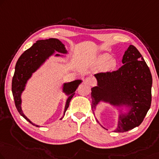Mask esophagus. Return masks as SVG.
<instances>
[{"instance_id":"esophagus-1","label":"esophagus","mask_w":159,"mask_h":159,"mask_svg":"<svg viewBox=\"0 0 159 159\" xmlns=\"http://www.w3.org/2000/svg\"><path fill=\"white\" fill-rule=\"evenodd\" d=\"M85 81H86L87 84H89L90 85H93L94 83H95V80H94V79L92 77H88V78H86V80H85Z\"/></svg>"}]
</instances>
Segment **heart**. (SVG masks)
<instances>
[{
    "mask_svg": "<svg viewBox=\"0 0 159 159\" xmlns=\"http://www.w3.org/2000/svg\"><path fill=\"white\" fill-rule=\"evenodd\" d=\"M109 55L108 54H101L97 58V63L99 64H102L104 62V68L106 70H112L116 67V61L114 59L109 58Z\"/></svg>",
    "mask_w": 159,
    "mask_h": 159,
    "instance_id": "1",
    "label": "heart"
}]
</instances>
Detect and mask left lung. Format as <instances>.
<instances>
[{
  "label": "left lung",
  "instance_id": "left-lung-1",
  "mask_svg": "<svg viewBox=\"0 0 159 159\" xmlns=\"http://www.w3.org/2000/svg\"><path fill=\"white\" fill-rule=\"evenodd\" d=\"M122 63L116 71L95 74L97 86L92 88L91 93L93 111L101 101L118 108L117 127L114 130L118 133L128 131L141 124L150 108L152 86L150 69L136 47L130 45ZM123 107L127 110L124 114ZM96 120L105 129L97 118Z\"/></svg>",
  "mask_w": 159,
  "mask_h": 159
}]
</instances>
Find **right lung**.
<instances>
[{
	"instance_id": "1",
	"label": "right lung",
	"mask_w": 159,
	"mask_h": 159,
	"mask_svg": "<svg viewBox=\"0 0 159 159\" xmlns=\"http://www.w3.org/2000/svg\"><path fill=\"white\" fill-rule=\"evenodd\" d=\"M55 51L60 53L67 54L68 51L66 49L64 44L58 39H49L46 40H39L33 45L30 48L26 50L18 58L16 64L15 73L12 80V93H13L14 101L19 113L35 126L40 127L28 119L23 113L21 108V94L25 89L28 80L31 78L33 73H35L48 59L55 53ZM56 57H63V55L56 54ZM81 80H75L71 82L64 83L63 85V92L68 96L66 101L63 116L69 106L70 101L74 96L75 91Z\"/></svg>"
}]
</instances>
